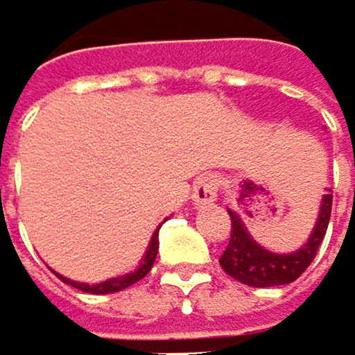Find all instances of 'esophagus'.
I'll return each instance as SVG.
<instances>
[{"label":"esophagus","mask_w":355,"mask_h":355,"mask_svg":"<svg viewBox=\"0 0 355 355\" xmlns=\"http://www.w3.org/2000/svg\"><path fill=\"white\" fill-rule=\"evenodd\" d=\"M218 179L211 174H205L200 176L198 181L193 185V193H191V200H193V207L196 209H205V207H211L213 202L218 200Z\"/></svg>","instance_id":"obj_1"}]
</instances>
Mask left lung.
Masks as SVG:
<instances>
[{"label":"left lung","mask_w":355,"mask_h":355,"mask_svg":"<svg viewBox=\"0 0 355 355\" xmlns=\"http://www.w3.org/2000/svg\"><path fill=\"white\" fill-rule=\"evenodd\" d=\"M330 213H332V193H323L319 205V216L309 239L297 250L278 254V252L267 250L259 241H254L239 213L235 209H228L230 224H232L230 243L224 250L220 265L230 278H235L248 286L263 288V286L291 284L313 263L317 250L325 237V230H328Z\"/></svg>","instance_id":"8db88e82"}]
</instances>
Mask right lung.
<instances>
[{"mask_svg":"<svg viewBox=\"0 0 355 355\" xmlns=\"http://www.w3.org/2000/svg\"><path fill=\"white\" fill-rule=\"evenodd\" d=\"M157 250H159V228H157V230L153 232V237H150V241H148V248H146V252H144L142 261H139V265L133 269V272H129V274L116 276V278H107V280L96 282V284L77 282V280H71V278L62 276V274H58V272H53V274H55L64 284H71V286L79 288V291L94 293V295L118 293V291H123V288H127V286H131V284L139 282V280H142V278L150 272V267H153V263H155V259H157Z\"/></svg>","mask_w":355,"mask_h":355,"instance_id":"right-lung-1","label":"right lung"}]
</instances>
